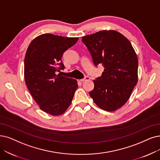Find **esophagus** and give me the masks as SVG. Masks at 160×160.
I'll return each mask as SVG.
<instances>
[{"label": "esophagus", "instance_id": "esophagus-1", "mask_svg": "<svg viewBox=\"0 0 160 160\" xmlns=\"http://www.w3.org/2000/svg\"><path fill=\"white\" fill-rule=\"evenodd\" d=\"M88 80H90V78H89V77H85V78L82 79H80V81H81V82H84V81H88Z\"/></svg>", "mask_w": 160, "mask_h": 160}]
</instances>
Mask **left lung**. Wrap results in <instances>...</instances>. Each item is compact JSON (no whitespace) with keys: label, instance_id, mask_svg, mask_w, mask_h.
Wrapping results in <instances>:
<instances>
[{"label":"left lung","instance_id":"8db88e82","mask_svg":"<svg viewBox=\"0 0 160 160\" xmlns=\"http://www.w3.org/2000/svg\"><path fill=\"white\" fill-rule=\"evenodd\" d=\"M91 52L94 64L102 63V76L93 80L94 87L89 92L101 109L115 111L131 97L138 81V58L131 43L114 30H103L82 37Z\"/></svg>","mask_w":160,"mask_h":160}]
</instances>
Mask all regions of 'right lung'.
Listing matches in <instances>:
<instances>
[{
    "mask_svg": "<svg viewBox=\"0 0 160 160\" xmlns=\"http://www.w3.org/2000/svg\"><path fill=\"white\" fill-rule=\"evenodd\" d=\"M78 39L42 34L31 42L25 53V84L41 109L52 116H60L66 111L78 87L75 79L56 73L64 68L63 52Z\"/></svg>",
    "mask_w": 160,
    "mask_h": 160,
    "instance_id": "right-lung-1",
    "label": "right lung"
}]
</instances>
